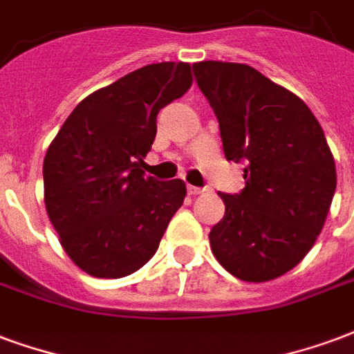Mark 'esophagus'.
Segmentation results:
<instances>
[{
  "instance_id": "1",
  "label": "esophagus",
  "mask_w": 354,
  "mask_h": 354,
  "mask_svg": "<svg viewBox=\"0 0 354 354\" xmlns=\"http://www.w3.org/2000/svg\"><path fill=\"white\" fill-rule=\"evenodd\" d=\"M187 193L189 195H201V193H204L203 187H197V185H187Z\"/></svg>"
}]
</instances>
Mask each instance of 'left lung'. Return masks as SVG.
<instances>
[{"label": "left lung", "mask_w": 354, "mask_h": 354, "mask_svg": "<svg viewBox=\"0 0 354 354\" xmlns=\"http://www.w3.org/2000/svg\"><path fill=\"white\" fill-rule=\"evenodd\" d=\"M193 73L227 161L245 165V187L219 193L225 216L208 234L212 251L243 281L283 276L313 248L336 191L323 127L300 97L250 65L201 62Z\"/></svg>", "instance_id": "1"}]
</instances>
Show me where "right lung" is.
I'll use <instances>...</instances> for the list:
<instances>
[{"instance_id":"1","label":"right lung","mask_w":354,"mask_h":354,"mask_svg":"<svg viewBox=\"0 0 354 354\" xmlns=\"http://www.w3.org/2000/svg\"><path fill=\"white\" fill-rule=\"evenodd\" d=\"M189 64H151L93 91L44 156V204L73 263L95 277L129 276L156 255L184 204L182 180L142 170L159 111L189 90Z\"/></svg>"}]
</instances>
